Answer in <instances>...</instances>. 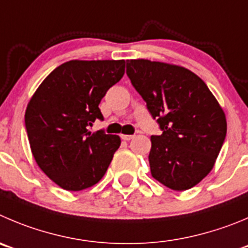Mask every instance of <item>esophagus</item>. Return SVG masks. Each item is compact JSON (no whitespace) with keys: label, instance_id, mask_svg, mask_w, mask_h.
Instances as JSON below:
<instances>
[{"label":"esophagus","instance_id":"1","mask_svg":"<svg viewBox=\"0 0 248 248\" xmlns=\"http://www.w3.org/2000/svg\"><path fill=\"white\" fill-rule=\"evenodd\" d=\"M133 137H135L133 135H121V138L124 140H131Z\"/></svg>","mask_w":248,"mask_h":248}]
</instances>
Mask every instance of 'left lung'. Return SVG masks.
<instances>
[{"label":"left lung","mask_w":248,"mask_h":248,"mask_svg":"<svg viewBox=\"0 0 248 248\" xmlns=\"http://www.w3.org/2000/svg\"><path fill=\"white\" fill-rule=\"evenodd\" d=\"M127 76L163 131L152 136V176L173 191L200 184L226 136L223 108L204 82L185 67L127 60Z\"/></svg>","instance_id":"8db88e82"}]
</instances>
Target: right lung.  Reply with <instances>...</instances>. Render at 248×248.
Returning a JSON list of instances; mask_svg holds the SVG:
<instances>
[{"label": "right lung", "mask_w": 248, "mask_h": 248, "mask_svg": "<svg viewBox=\"0 0 248 248\" xmlns=\"http://www.w3.org/2000/svg\"><path fill=\"white\" fill-rule=\"evenodd\" d=\"M124 60H72L39 85L25 110L30 149L39 168L61 188L82 191L105 175L119 136L90 132L106 92L124 75Z\"/></svg>", "instance_id": "right-lung-1"}]
</instances>
